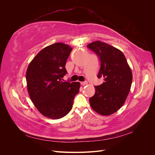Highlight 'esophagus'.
Listing matches in <instances>:
<instances>
[{"instance_id":"34e87169","label":"esophagus","mask_w":155,"mask_h":155,"mask_svg":"<svg viewBox=\"0 0 155 155\" xmlns=\"http://www.w3.org/2000/svg\"><path fill=\"white\" fill-rule=\"evenodd\" d=\"M80 83L81 85H86L88 84V82H87V81H81Z\"/></svg>"}]
</instances>
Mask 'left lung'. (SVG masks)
<instances>
[{
  "label": "left lung",
  "mask_w": 155,
  "mask_h": 155,
  "mask_svg": "<svg viewBox=\"0 0 155 155\" xmlns=\"http://www.w3.org/2000/svg\"><path fill=\"white\" fill-rule=\"evenodd\" d=\"M87 47L99 58L97 78L104 79L101 85L94 87L95 94L89 102L98 114L109 116L119 110L125 103L132 84V72L120 50L100 41L88 44Z\"/></svg>",
  "instance_id": "1"
}]
</instances>
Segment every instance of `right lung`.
Here are the masks:
<instances>
[{
	"mask_svg": "<svg viewBox=\"0 0 155 155\" xmlns=\"http://www.w3.org/2000/svg\"><path fill=\"white\" fill-rule=\"evenodd\" d=\"M72 50L64 43L51 45L41 50L28 67L26 78L31 100L47 118L56 120L66 116L79 92V82L63 81Z\"/></svg>",
	"mask_w": 155,
	"mask_h": 155,
	"instance_id": "1",
	"label": "right lung"
}]
</instances>
